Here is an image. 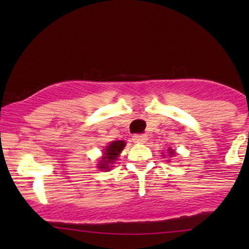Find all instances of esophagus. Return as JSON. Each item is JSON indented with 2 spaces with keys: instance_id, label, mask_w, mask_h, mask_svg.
<instances>
[{
  "instance_id": "34e87169",
  "label": "esophagus",
  "mask_w": 249,
  "mask_h": 249,
  "mask_svg": "<svg viewBox=\"0 0 249 249\" xmlns=\"http://www.w3.org/2000/svg\"><path fill=\"white\" fill-rule=\"evenodd\" d=\"M147 136L146 135H134L132 136V141L134 142H137V144H145L147 142Z\"/></svg>"
}]
</instances>
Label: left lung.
Masks as SVG:
<instances>
[{"instance_id":"1","label":"left lung","mask_w":249,"mask_h":249,"mask_svg":"<svg viewBox=\"0 0 249 249\" xmlns=\"http://www.w3.org/2000/svg\"><path fill=\"white\" fill-rule=\"evenodd\" d=\"M168 151H169V154H170V156L175 155V151H173V149H171V148H169V149H168Z\"/></svg>"}]
</instances>
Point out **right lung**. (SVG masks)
<instances>
[{"mask_svg":"<svg viewBox=\"0 0 249 249\" xmlns=\"http://www.w3.org/2000/svg\"><path fill=\"white\" fill-rule=\"evenodd\" d=\"M124 146V141H114L111 142L107 146H105L103 149V156L98 162L97 168H100V170H105V171H110L112 164L117 161Z\"/></svg>","mask_w":249,"mask_h":249,"instance_id":"obj_1","label":"right lung"}]
</instances>
